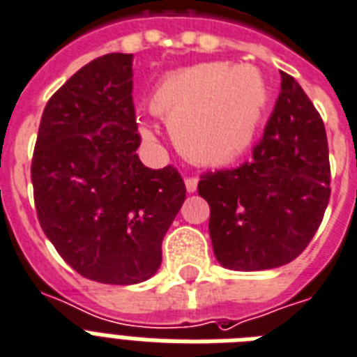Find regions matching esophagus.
Returning a JSON list of instances; mask_svg holds the SVG:
<instances>
[{"label": "esophagus", "instance_id": "34e87169", "mask_svg": "<svg viewBox=\"0 0 357 357\" xmlns=\"http://www.w3.org/2000/svg\"><path fill=\"white\" fill-rule=\"evenodd\" d=\"M197 184H199V178H197V176H190V178H186V192L195 193Z\"/></svg>", "mask_w": 357, "mask_h": 357}]
</instances>
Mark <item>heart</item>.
Wrapping results in <instances>:
<instances>
[{"label":"heart","mask_w":357,"mask_h":357,"mask_svg":"<svg viewBox=\"0 0 357 357\" xmlns=\"http://www.w3.org/2000/svg\"><path fill=\"white\" fill-rule=\"evenodd\" d=\"M267 102L269 88L258 70L202 62L165 75L151 108L165 119L188 160L221 167L250 149ZM144 132L151 136L147 129Z\"/></svg>","instance_id":"obj_1"}]
</instances>
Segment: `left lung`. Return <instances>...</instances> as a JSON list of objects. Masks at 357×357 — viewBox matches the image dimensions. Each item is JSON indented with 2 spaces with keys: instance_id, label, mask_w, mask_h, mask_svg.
Segmentation results:
<instances>
[{
  "instance_id": "1",
  "label": "left lung",
  "mask_w": 357,
  "mask_h": 357,
  "mask_svg": "<svg viewBox=\"0 0 357 357\" xmlns=\"http://www.w3.org/2000/svg\"><path fill=\"white\" fill-rule=\"evenodd\" d=\"M280 75V96L252 160L204 173L197 186L210 204L213 255L227 269L265 271L293 261L330 201L323 119L301 84Z\"/></svg>"
}]
</instances>
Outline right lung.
<instances>
[{"mask_svg":"<svg viewBox=\"0 0 357 357\" xmlns=\"http://www.w3.org/2000/svg\"><path fill=\"white\" fill-rule=\"evenodd\" d=\"M132 55L108 53L47 101L31 181L40 227L70 267L132 286L162 264V239L186 199L178 171L139 162Z\"/></svg>","mask_w":357,"mask_h":357,"instance_id":"obj_1","label":"right lung"}]
</instances>
